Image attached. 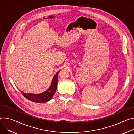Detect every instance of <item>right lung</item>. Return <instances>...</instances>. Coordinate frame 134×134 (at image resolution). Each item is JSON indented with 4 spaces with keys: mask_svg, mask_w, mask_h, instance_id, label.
<instances>
[{
    "mask_svg": "<svg viewBox=\"0 0 134 134\" xmlns=\"http://www.w3.org/2000/svg\"><path fill=\"white\" fill-rule=\"evenodd\" d=\"M59 71H58L53 77L50 87L45 91L39 94H34L21 92L22 94L27 99L35 103H43L50 101L54 95L57 90L58 80V75Z\"/></svg>",
    "mask_w": 134,
    "mask_h": 134,
    "instance_id": "1",
    "label": "right lung"
}]
</instances>
